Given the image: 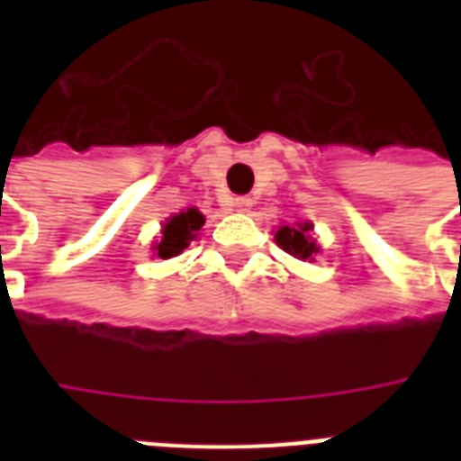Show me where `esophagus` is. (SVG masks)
Masks as SVG:
<instances>
[{
  "label": "esophagus",
  "mask_w": 461,
  "mask_h": 461,
  "mask_svg": "<svg viewBox=\"0 0 461 461\" xmlns=\"http://www.w3.org/2000/svg\"><path fill=\"white\" fill-rule=\"evenodd\" d=\"M251 205H253V201L249 198V195H239V198H234V201H231V208L237 210V212H249V210H251Z\"/></svg>",
  "instance_id": "esophagus-1"
}]
</instances>
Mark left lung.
<instances>
[{"mask_svg":"<svg viewBox=\"0 0 461 461\" xmlns=\"http://www.w3.org/2000/svg\"><path fill=\"white\" fill-rule=\"evenodd\" d=\"M313 224L299 222L296 227H280L275 234L277 246H282V251H287L289 256H294L299 260H313V256L321 251V246L313 239Z\"/></svg>","mask_w":461,"mask_h":461,"instance_id":"8db88e82","label":"left lung"}]
</instances>
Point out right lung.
Listing matches in <instances>:
<instances>
[{"label":"right lung","instance_id":"add662e5","mask_svg":"<svg viewBox=\"0 0 461 461\" xmlns=\"http://www.w3.org/2000/svg\"><path fill=\"white\" fill-rule=\"evenodd\" d=\"M203 222H205V217H203L195 208H188L184 210V212H179V215L169 217V220L162 224V237H159V241L153 244V253L162 260L179 256V253L198 237Z\"/></svg>","mask_w":461,"mask_h":461}]
</instances>
